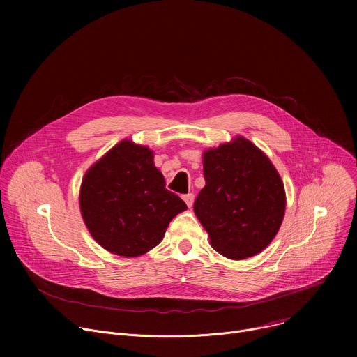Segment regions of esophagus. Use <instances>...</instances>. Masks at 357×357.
<instances>
[{
  "mask_svg": "<svg viewBox=\"0 0 357 357\" xmlns=\"http://www.w3.org/2000/svg\"><path fill=\"white\" fill-rule=\"evenodd\" d=\"M182 199L185 200V203H186V205H188V208H192V205H193V199H195L193 193H188V195H183V196H182Z\"/></svg>",
  "mask_w": 357,
  "mask_h": 357,
  "instance_id": "obj_1",
  "label": "esophagus"
}]
</instances>
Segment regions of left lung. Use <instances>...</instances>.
<instances>
[{"label":"left lung","instance_id":"obj_1","mask_svg":"<svg viewBox=\"0 0 357 357\" xmlns=\"http://www.w3.org/2000/svg\"><path fill=\"white\" fill-rule=\"evenodd\" d=\"M205 188L193 205L211 245L230 260L257 256L277 236L285 215L282 179L264 152L244 137L202 155Z\"/></svg>","mask_w":357,"mask_h":357}]
</instances>
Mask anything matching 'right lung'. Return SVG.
Wrapping results in <instances>:
<instances>
[{
    "instance_id": "1",
    "label": "right lung",
    "mask_w": 357,
    "mask_h": 357,
    "mask_svg": "<svg viewBox=\"0 0 357 357\" xmlns=\"http://www.w3.org/2000/svg\"><path fill=\"white\" fill-rule=\"evenodd\" d=\"M79 205L91 237L112 254L138 257L161 243L169 222L186 211L165 189L154 151L123 139L84 174Z\"/></svg>"
}]
</instances>
